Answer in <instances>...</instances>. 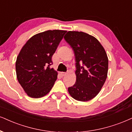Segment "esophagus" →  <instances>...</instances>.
Masks as SVG:
<instances>
[{
	"mask_svg": "<svg viewBox=\"0 0 132 132\" xmlns=\"http://www.w3.org/2000/svg\"><path fill=\"white\" fill-rule=\"evenodd\" d=\"M66 74H67V73H66V72H61V76H62L63 77L65 76Z\"/></svg>",
	"mask_w": 132,
	"mask_h": 132,
	"instance_id": "obj_1",
	"label": "esophagus"
}]
</instances>
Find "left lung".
Segmentation results:
<instances>
[{"label":"left lung","instance_id":"left-lung-1","mask_svg":"<svg viewBox=\"0 0 132 132\" xmlns=\"http://www.w3.org/2000/svg\"><path fill=\"white\" fill-rule=\"evenodd\" d=\"M64 38L72 48L76 62V82L68 91L77 101H88L98 94L107 77L106 52L96 38L82 31H69Z\"/></svg>","mask_w":132,"mask_h":132}]
</instances>
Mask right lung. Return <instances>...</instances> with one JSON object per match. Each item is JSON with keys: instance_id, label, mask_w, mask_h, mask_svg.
<instances>
[{"instance_id": "right-lung-1", "label": "right lung", "mask_w": 132, "mask_h": 132, "mask_svg": "<svg viewBox=\"0 0 132 132\" xmlns=\"http://www.w3.org/2000/svg\"><path fill=\"white\" fill-rule=\"evenodd\" d=\"M66 33L54 30L38 33L22 48L16 59V76L29 96L41 97L54 86L58 73L51 68L52 57Z\"/></svg>"}]
</instances>
